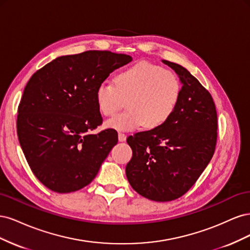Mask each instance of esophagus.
Returning a JSON list of instances; mask_svg holds the SVG:
<instances>
[{
	"instance_id": "esophagus-1",
	"label": "esophagus",
	"mask_w": 250,
	"mask_h": 250,
	"mask_svg": "<svg viewBox=\"0 0 250 250\" xmlns=\"http://www.w3.org/2000/svg\"><path fill=\"white\" fill-rule=\"evenodd\" d=\"M118 139H119V141H120V142H124V141L126 140V135H125L124 133H122V132H119V134H118Z\"/></svg>"
}]
</instances>
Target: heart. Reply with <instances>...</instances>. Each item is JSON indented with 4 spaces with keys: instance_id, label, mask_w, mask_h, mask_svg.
<instances>
[{
    "instance_id": "b5f03b06",
    "label": "heart",
    "mask_w": 250,
    "mask_h": 250,
    "mask_svg": "<svg viewBox=\"0 0 250 250\" xmlns=\"http://www.w3.org/2000/svg\"><path fill=\"white\" fill-rule=\"evenodd\" d=\"M181 95L176 74L150 62H139L120 72L115 84L102 82L96 89V103L105 117H111L126 101L128 110L109 119L105 126L131 131L144 126L153 129L165 124L175 111Z\"/></svg>"
}]
</instances>
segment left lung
Here are the masks:
<instances>
[{
    "instance_id": "1",
    "label": "left lung",
    "mask_w": 250,
    "mask_h": 250,
    "mask_svg": "<svg viewBox=\"0 0 250 250\" xmlns=\"http://www.w3.org/2000/svg\"><path fill=\"white\" fill-rule=\"evenodd\" d=\"M162 62L178 75L181 95L162 126L130 135L132 157L126 176L135 192L153 201L187 193L207 168L217 142V111L210 94L183 65Z\"/></svg>"
}]
</instances>
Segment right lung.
Segmentation results:
<instances>
[{
  "label": "right lung",
  "mask_w": 250,
  "mask_h": 250,
  "mask_svg": "<svg viewBox=\"0 0 250 250\" xmlns=\"http://www.w3.org/2000/svg\"><path fill=\"white\" fill-rule=\"evenodd\" d=\"M132 57L109 51L60 56L30 78L19 105L18 137L36 178L57 193L78 191L92 183L118 143L102 124L96 89Z\"/></svg>",
  "instance_id": "obj_1"
}]
</instances>
